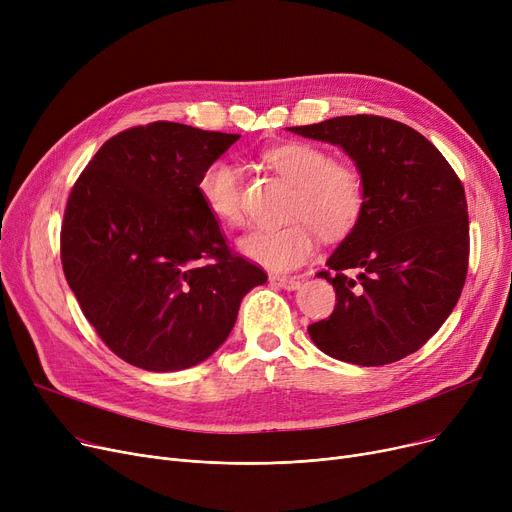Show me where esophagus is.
Returning a JSON list of instances; mask_svg holds the SVG:
<instances>
[{
	"instance_id": "obj_1",
	"label": "esophagus",
	"mask_w": 512,
	"mask_h": 512,
	"mask_svg": "<svg viewBox=\"0 0 512 512\" xmlns=\"http://www.w3.org/2000/svg\"><path fill=\"white\" fill-rule=\"evenodd\" d=\"M272 282L284 290H297L301 286V278L299 276H274Z\"/></svg>"
}]
</instances>
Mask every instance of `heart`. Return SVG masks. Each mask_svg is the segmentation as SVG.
Returning <instances> with one entry per match:
<instances>
[{
    "instance_id": "1",
    "label": "heart",
    "mask_w": 512,
    "mask_h": 512,
    "mask_svg": "<svg viewBox=\"0 0 512 512\" xmlns=\"http://www.w3.org/2000/svg\"><path fill=\"white\" fill-rule=\"evenodd\" d=\"M265 161L297 184L290 205V218L297 220L278 228H259L242 238V253L255 263L272 272L297 270L313 257L319 234L340 240L361 224L367 186L357 166L330 159L326 149L305 141L276 145L265 153ZM197 193L215 220L228 226L242 224L240 176L230 161L218 159L205 166Z\"/></svg>"
}]
</instances>
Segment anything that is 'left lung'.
Wrapping results in <instances>:
<instances>
[{
  "label": "left lung",
  "instance_id": "1",
  "mask_svg": "<svg viewBox=\"0 0 512 512\" xmlns=\"http://www.w3.org/2000/svg\"><path fill=\"white\" fill-rule=\"evenodd\" d=\"M290 132L340 145L367 186L361 224L334 255L328 319L309 336L326 355L363 367L405 359L432 338L461 297L469 215L461 178L415 128L382 116H340Z\"/></svg>",
  "mask_w": 512,
  "mask_h": 512
}]
</instances>
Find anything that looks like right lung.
Returning a JSON list of instances; mask_svg holds the SVG:
<instances>
[{"label": "right lung", "mask_w": 512, "mask_h": 512, "mask_svg": "<svg viewBox=\"0 0 512 512\" xmlns=\"http://www.w3.org/2000/svg\"><path fill=\"white\" fill-rule=\"evenodd\" d=\"M238 139L166 120L132 126L72 186L64 276L103 344L134 367L205 361L234 328L242 297L267 280L232 253L197 193L205 166Z\"/></svg>", "instance_id": "obj_1"}]
</instances>
